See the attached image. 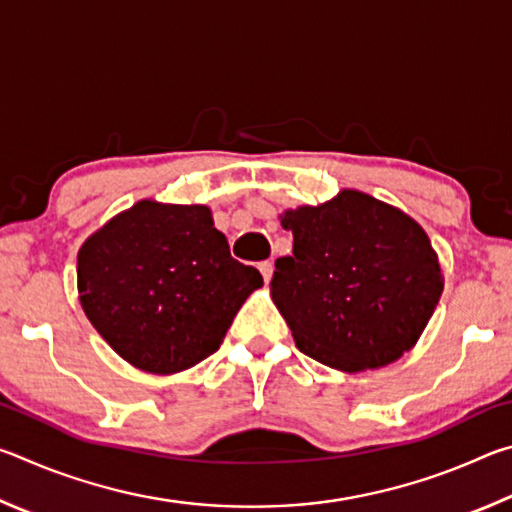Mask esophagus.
Here are the masks:
<instances>
[{"label":"esophagus","instance_id":"esophagus-1","mask_svg":"<svg viewBox=\"0 0 512 512\" xmlns=\"http://www.w3.org/2000/svg\"><path fill=\"white\" fill-rule=\"evenodd\" d=\"M259 271H262V275H264V282H271L273 262H262V264H259Z\"/></svg>","mask_w":512,"mask_h":512}]
</instances>
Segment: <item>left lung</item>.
<instances>
[{
  "label": "left lung",
  "instance_id": "left-lung-1",
  "mask_svg": "<svg viewBox=\"0 0 512 512\" xmlns=\"http://www.w3.org/2000/svg\"><path fill=\"white\" fill-rule=\"evenodd\" d=\"M293 255L271 298L298 350L341 372L384 368L427 327L445 277L422 225L359 189L280 214Z\"/></svg>",
  "mask_w": 512,
  "mask_h": 512
}]
</instances>
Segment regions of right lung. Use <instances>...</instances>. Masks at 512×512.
Returning <instances> with one entry per match:
<instances>
[{
  "label": "right lung",
  "mask_w": 512,
  "mask_h": 512,
  "mask_svg": "<svg viewBox=\"0 0 512 512\" xmlns=\"http://www.w3.org/2000/svg\"><path fill=\"white\" fill-rule=\"evenodd\" d=\"M76 284L85 316L121 359L173 375L219 350L264 280L230 257L210 207L144 198L83 241Z\"/></svg>",
  "instance_id": "add662e5"
}]
</instances>
